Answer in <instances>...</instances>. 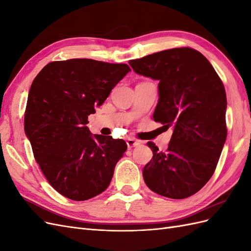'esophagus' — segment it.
Instances as JSON below:
<instances>
[{"instance_id":"1","label":"esophagus","mask_w":251,"mask_h":251,"mask_svg":"<svg viewBox=\"0 0 251 251\" xmlns=\"http://www.w3.org/2000/svg\"><path fill=\"white\" fill-rule=\"evenodd\" d=\"M126 144H127V148H128V149H132V148L138 147L139 144H140V142H139L138 140L133 139V138H128V139L126 140Z\"/></svg>"}]
</instances>
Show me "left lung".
I'll return each mask as SVG.
<instances>
[{
	"label": "left lung",
	"mask_w": 251,
	"mask_h": 251,
	"mask_svg": "<svg viewBox=\"0 0 251 251\" xmlns=\"http://www.w3.org/2000/svg\"><path fill=\"white\" fill-rule=\"evenodd\" d=\"M133 70L158 80L153 118L174 132L168 151L148 142L153 158L143 179L171 199L191 197L214 174L227 136L226 93L214 67L199 51L174 48L128 62Z\"/></svg>",
	"instance_id": "left-lung-1"
}]
</instances>
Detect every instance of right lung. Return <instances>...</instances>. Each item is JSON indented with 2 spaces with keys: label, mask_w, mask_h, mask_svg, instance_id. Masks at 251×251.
Returning <instances> with one entry per match:
<instances>
[{
  "label": "right lung",
  "mask_w": 251,
  "mask_h": 251,
  "mask_svg": "<svg viewBox=\"0 0 251 251\" xmlns=\"http://www.w3.org/2000/svg\"><path fill=\"white\" fill-rule=\"evenodd\" d=\"M128 71L126 64L72 58L45 66L30 87L25 134L45 177L66 198L85 201L110 184L126 143L91 134L88 116Z\"/></svg>",
  "instance_id": "right-lung-1"
}]
</instances>
